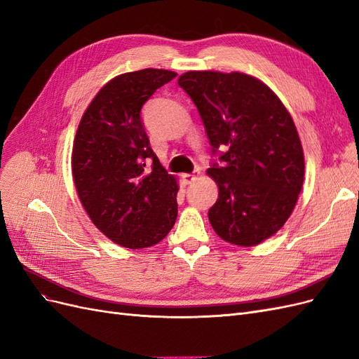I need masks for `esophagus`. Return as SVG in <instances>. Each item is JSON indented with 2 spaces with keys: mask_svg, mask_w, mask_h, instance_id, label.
<instances>
[{
  "mask_svg": "<svg viewBox=\"0 0 359 359\" xmlns=\"http://www.w3.org/2000/svg\"><path fill=\"white\" fill-rule=\"evenodd\" d=\"M199 175H201L199 170H194L193 173H184L182 181H184V184H191V182H194V181L199 178Z\"/></svg>",
  "mask_w": 359,
  "mask_h": 359,
  "instance_id": "1",
  "label": "esophagus"
}]
</instances>
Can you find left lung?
Instances as JSON below:
<instances>
[{
  "mask_svg": "<svg viewBox=\"0 0 359 359\" xmlns=\"http://www.w3.org/2000/svg\"><path fill=\"white\" fill-rule=\"evenodd\" d=\"M178 85L196 104L219 163L206 173L219 186L208 219L222 240L252 247L280 231L304 182L295 123L273 90L244 73L187 72Z\"/></svg>",
  "mask_w": 359,
  "mask_h": 359,
  "instance_id": "8db88e82",
  "label": "left lung"
}]
</instances>
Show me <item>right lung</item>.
Listing matches in <instances>:
<instances>
[{"label":"right lung","instance_id":"obj_1","mask_svg":"<svg viewBox=\"0 0 359 359\" xmlns=\"http://www.w3.org/2000/svg\"><path fill=\"white\" fill-rule=\"evenodd\" d=\"M175 76L161 69L116 76L86 107L74 136L72 172L83 210L127 248L160 243L178 215L177 178L160 165L140 118L144 103Z\"/></svg>","mask_w":359,"mask_h":359}]
</instances>
